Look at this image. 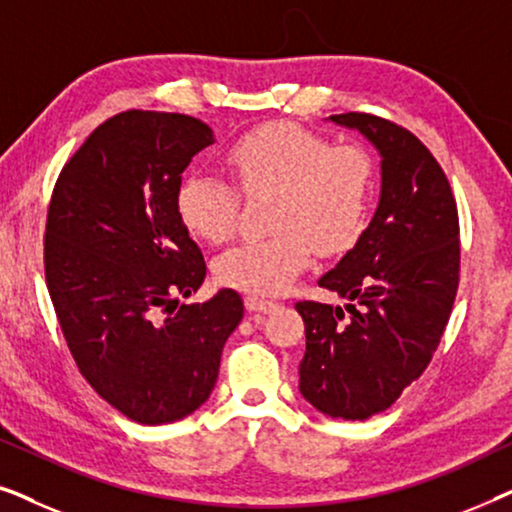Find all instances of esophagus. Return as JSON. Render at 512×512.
I'll return each mask as SVG.
<instances>
[{"label":"esophagus","mask_w":512,"mask_h":512,"mask_svg":"<svg viewBox=\"0 0 512 512\" xmlns=\"http://www.w3.org/2000/svg\"><path fill=\"white\" fill-rule=\"evenodd\" d=\"M244 305H247L249 312H270L275 303L272 300H265V298H258V296H247L244 298Z\"/></svg>","instance_id":"34e87169"}]
</instances>
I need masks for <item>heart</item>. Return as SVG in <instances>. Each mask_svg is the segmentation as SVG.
<instances>
[{"label":"heart","mask_w":512,"mask_h":512,"mask_svg":"<svg viewBox=\"0 0 512 512\" xmlns=\"http://www.w3.org/2000/svg\"><path fill=\"white\" fill-rule=\"evenodd\" d=\"M226 163L244 195H272L261 240H244L214 261L233 289L275 296L310 263L312 244L335 256L368 226L375 167L359 144H331L296 123H265L228 146ZM179 223L202 242L221 244L235 230L237 193L207 172H191L174 195Z\"/></svg>","instance_id":"heart-1"}]
</instances>
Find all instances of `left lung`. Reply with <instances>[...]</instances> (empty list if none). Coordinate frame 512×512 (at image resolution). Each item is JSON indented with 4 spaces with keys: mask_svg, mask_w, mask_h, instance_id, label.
Returning a JSON list of instances; mask_svg holds the SVG:
<instances>
[{
    "mask_svg": "<svg viewBox=\"0 0 512 512\" xmlns=\"http://www.w3.org/2000/svg\"><path fill=\"white\" fill-rule=\"evenodd\" d=\"M382 156L380 205L319 286L345 307L300 300V394L324 415L368 419L424 373L459 286V214L450 181L410 130L373 114L331 116Z\"/></svg>",
    "mask_w": 512,
    "mask_h": 512,
    "instance_id": "obj_1",
    "label": "left lung"
}]
</instances>
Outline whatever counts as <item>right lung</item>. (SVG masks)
I'll use <instances>...</instances> for the list:
<instances>
[{"label": "right lung", "mask_w": 512, "mask_h": 512, "mask_svg": "<svg viewBox=\"0 0 512 512\" xmlns=\"http://www.w3.org/2000/svg\"><path fill=\"white\" fill-rule=\"evenodd\" d=\"M209 144L200 118L123 111L67 160L48 205L44 270L69 352L90 387L139 424L177 422L207 401L244 314L233 289L179 305L207 265L174 195Z\"/></svg>", "instance_id": "1"}]
</instances>
